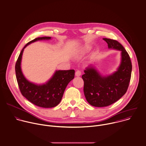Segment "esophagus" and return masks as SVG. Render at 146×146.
<instances>
[{
    "mask_svg": "<svg viewBox=\"0 0 146 146\" xmlns=\"http://www.w3.org/2000/svg\"><path fill=\"white\" fill-rule=\"evenodd\" d=\"M75 75H76V76H77V77L80 76L81 75V72L80 70H77L76 72V73H75Z\"/></svg>",
    "mask_w": 146,
    "mask_h": 146,
    "instance_id": "obj_1",
    "label": "esophagus"
}]
</instances>
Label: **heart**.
<instances>
[{"instance_id": "heart-1", "label": "heart", "mask_w": 146, "mask_h": 146, "mask_svg": "<svg viewBox=\"0 0 146 146\" xmlns=\"http://www.w3.org/2000/svg\"><path fill=\"white\" fill-rule=\"evenodd\" d=\"M89 50V48L87 46H85L83 48H82L81 52V53H85V52H88Z\"/></svg>"}]
</instances>
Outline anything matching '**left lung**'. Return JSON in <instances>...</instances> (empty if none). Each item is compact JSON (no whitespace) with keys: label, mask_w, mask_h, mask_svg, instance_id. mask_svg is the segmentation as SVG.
<instances>
[{"label":"left lung","mask_w":146,"mask_h":146,"mask_svg":"<svg viewBox=\"0 0 146 146\" xmlns=\"http://www.w3.org/2000/svg\"><path fill=\"white\" fill-rule=\"evenodd\" d=\"M109 49L121 52V62L117 70L103 76L93 65L84 70V92L88 103L95 107L109 106L127 92L131 79L132 64L128 53L117 40L104 38Z\"/></svg>","instance_id":"obj_1"}]
</instances>
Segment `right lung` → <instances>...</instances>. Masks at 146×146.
<instances>
[{"label": "right lung", "instance_id": "right-lung-1", "mask_svg": "<svg viewBox=\"0 0 146 146\" xmlns=\"http://www.w3.org/2000/svg\"><path fill=\"white\" fill-rule=\"evenodd\" d=\"M50 37H37L28 42L21 50L15 65L17 84L21 94L33 104L44 108L56 106L61 101L68 84L74 77V70H56L45 84H35L27 80L21 69L22 55L24 48L29 44L42 40H50Z\"/></svg>", "mask_w": 146, "mask_h": 146}]
</instances>
